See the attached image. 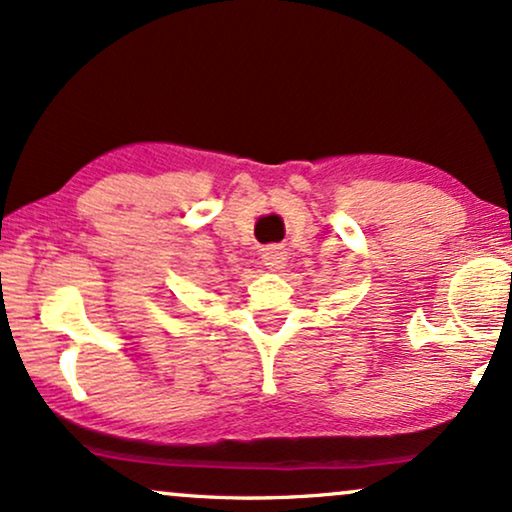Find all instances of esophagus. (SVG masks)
<instances>
[{
    "label": "esophagus",
    "mask_w": 512,
    "mask_h": 512,
    "mask_svg": "<svg viewBox=\"0 0 512 512\" xmlns=\"http://www.w3.org/2000/svg\"><path fill=\"white\" fill-rule=\"evenodd\" d=\"M263 265L268 270H280L284 265V251L282 247H268L263 251Z\"/></svg>",
    "instance_id": "34e87169"
}]
</instances>
